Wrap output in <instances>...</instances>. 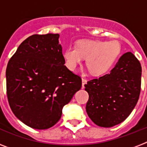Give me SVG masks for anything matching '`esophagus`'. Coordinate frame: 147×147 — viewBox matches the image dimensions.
Segmentation results:
<instances>
[{
	"instance_id": "esophagus-1",
	"label": "esophagus",
	"mask_w": 147,
	"mask_h": 147,
	"mask_svg": "<svg viewBox=\"0 0 147 147\" xmlns=\"http://www.w3.org/2000/svg\"><path fill=\"white\" fill-rule=\"evenodd\" d=\"M82 87L84 88V85L86 84V82H87V79L85 78H84V77H82Z\"/></svg>"
}]
</instances>
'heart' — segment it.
I'll return each mask as SVG.
<instances>
[{"label":"heart","instance_id":"obj_1","mask_svg":"<svg viewBox=\"0 0 147 147\" xmlns=\"http://www.w3.org/2000/svg\"><path fill=\"white\" fill-rule=\"evenodd\" d=\"M121 53L120 42L117 40L95 41L82 40L75 46H69L63 52L65 65L73 71L78 64L87 58L86 64L94 75L106 73L115 64Z\"/></svg>","mask_w":147,"mask_h":147}]
</instances>
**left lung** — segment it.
<instances>
[{
  "mask_svg": "<svg viewBox=\"0 0 147 147\" xmlns=\"http://www.w3.org/2000/svg\"><path fill=\"white\" fill-rule=\"evenodd\" d=\"M142 68L132 53H124L109 74L88 81L86 112L96 125L111 127L123 122L137 105Z\"/></svg>",
  "mask_w": 147,
  "mask_h": 147,
  "instance_id": "left-lung-1",
  "label": "left lung"
}]
</instances>
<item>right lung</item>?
Wrapping results in <instances>:
<instances>
[{"label": "right lung", "mask_w": 147, "mask_h": 147, "mask_svg": "<svg viewBox=\"0 0 147 147\" xmlns=\"http://www.w3.org/2000/svg\"><path fill=\"white\" fill-rule=\"evenodd\" d=\"M59 34L32 35L8 62L7 94L14 115L37 130L52 127L62 107L82 88V78L65 65Z\"/></svg>", "instance_id": "right-lung-1"}]
</instances>
